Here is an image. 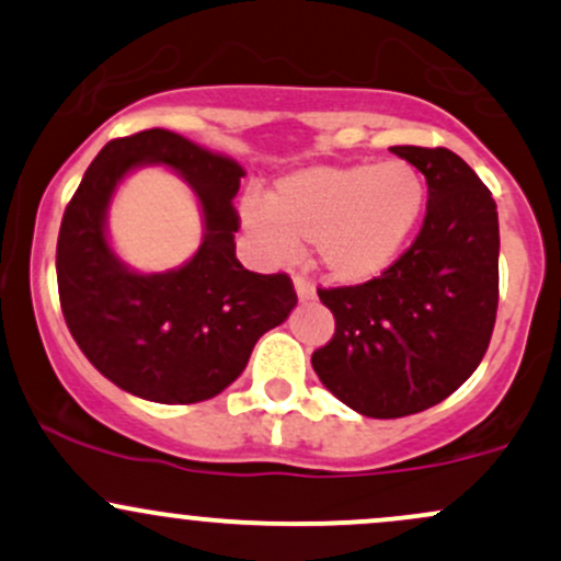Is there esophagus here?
<instances>
[{
  "instance_id": "34e87169",
  "label": "esophagus",
  "mask_w": 561,
  "mask_h": 561,
  "mask_svg": "<svg viewBox=\"0 0 561 561\" xmlns=\"http://www.w3.org/2000/svg\"><path fill=\"white\" fill-rule=\"evenodd\" d=\"M295 295H298L300 302H306V300L317 298V289H313L311 282L302 279V276H295Z\"/></svg>"
}]
</instances>
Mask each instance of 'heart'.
Returning <instances> with one entry per match:
<instances>
[{
  "label": "heart",
  "instance_id": "1",
  "mask_svg": "<svg viewBox=\"0 0 561 561\" xmlns=\"http://www.w3.org/2000/svg\"><path fill=\"white\" fill-rule=\"evenodd\" d=\"M424 205L427 184L409 160L311 165L282 176L268 199L244 197L242 221L268 261L298 259L313 242L330 279L358 285L398 261Z\"/></svg>",
  "mask_w": 561,
  "mask_h": 561
}]
</instances>
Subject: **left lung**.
I'll return each mask as SVG.
<instances>
[{
  "mask_svg": "<svg viewBox=\"0 0 561 561\" xmlns=\"http://www.w3.org/2000/svg\"><path fill=\"white\" fill-rule=\"evenodd\" d=\"M427 182L420 237L388 272L319 289L334 337L311 356L321 385L371 420L446 401L478 369L499 308V210L446 147H390Z\"/></svg>",
  "mask_w": 561,
  "mask_h": 561,
  "instance_id": "1",
  "label": "left lung"
}]
</instances>
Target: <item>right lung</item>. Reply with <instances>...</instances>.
Listing matches in <instances>:
<instances>
[{
	"mask_svg": "<svg viewBox=\"0 0 561 561\" xmlns=\"http://www.w3.org/2000/svg\"><path fill=\"white\" fill-rule=\"evenodd\" d=\"M160 164L184 178L204 240L169 273H137L114 253L106 210L126 175ZM244 169L169 128L113 139L83 173L57 237V287L76 345L102 377L152 403H197L242 375L261 334L298 306L287 274L248 272L234 253Z\"/></svg>",
	"mask_w": 561,
	"mask_h": 561,
	"instance_id": "add662e5",
	"label": "right lung"
}]
</instances>
